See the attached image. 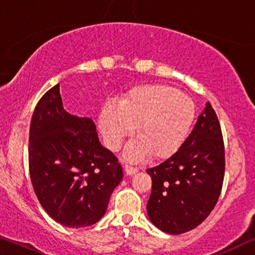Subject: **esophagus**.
I'll return each instance as SVG.
<instances>
[{
	"instance_id": "1",
	"label": "esophagus",
	"mask_w": 255,
	"mask_h": 255,
	"mask_svg": "<svg viewBox=\"0 0 255 255\" xmlns=\"http://www.w3.org/2000/svg\"><path fill=\"white\" fill-rule=\"evenodd\" d=\"M125 171L127 175H134L137 172V168H134V167H130V165H125Z\"/></svg>"
}]
</instances>
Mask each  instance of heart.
Wrapping results in <instances>:
<instances>
[{"instance_id": "heart-1", "label": "heart", "mask_w": 255, "mask_h": 255, "mask_svg": "<svg viewBox=\"0 0 255 255\" xmlns=\"http://www.w3.org/2000/svg\"><path fill=\"white\" fill-rule=\"evenodd\" d=\"M196 117V107L177 88L163 84L142 85L121 98L119 106L106 104L99 114V129L105 143L117 150L122 140L135 131L138 138L125 148L128 161L150 154L164 158L185 141Z\"/></svg>"}]
</instances>
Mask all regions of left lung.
Returning a JSON list of instances; mask_svg holds the SVG:
<instances>
[{
    "mask_svg": "<svg viewBox=\"0 0 255 255\" xmlns=\"http://www.w3.org/2000/svg\"><path fill=\"white\" fill-rule=\"evenodd\" d=\"M225 150L217 114L210 103L177 151L154 168L147 203L150 222L163 232L182 234L208 218L218 201Z\"/></svg>",
    "mask_w": 255,
    "mask_h": 255,
    "instance_id": "1",
    "label": "left lung"
}]
</instances>
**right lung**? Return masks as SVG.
Wrapping results in <instances>:
<instances>
[{
    "label": "right lung",
    "mask_w": 255,
    "mask_h": 255,
    "mask_svg": "<svg viewBox=\"0 0 255 255\" xmlns=\"http://www.w3.org/2000/svg\"><path fill=\"white\" fill-rule=\"evenodd\" d=\"M29 170L47 215L73 229L103 218L124 177L118 158L101 145L94 122L64 110L59 84L44 94L33 112Z\"/></svg>",
    "instance_id": "right-lung-1"
}]
</instances>
